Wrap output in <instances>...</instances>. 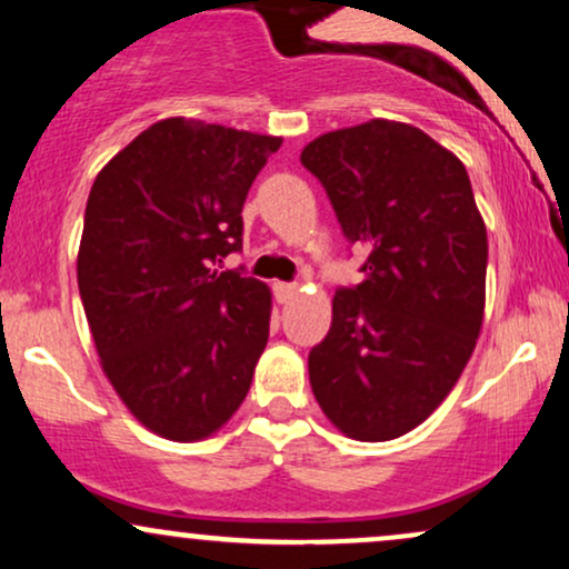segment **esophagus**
Wrapping results in <instances>:
<instances>
[{
    "label": "esophagus",
    "mask_w": 569,
    "mask_h": 569,
    "mask_svg": "<svg viewBox=\"0 0 569 569\" xmlns=\"http://www.w3.org/2000/svg\"><path fill=\"white\" fill-rule=\"evenodd\" d=\"M272 291H276V299L280 305H289L291 299L299 293V286L297 283H283V280H278V283H272Z\"/></svg>",
    "instance_id": "esophagus-1"
}]
</instances>
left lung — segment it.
Returning <instances> with one entry per match:
<instances>
[{"label": "left lung", "instance_id": "8db88e82", "mask_svg": "<svg viewBox=\"0 0 569 569\" xmlns=\"http://www.w3.org/2000/svg\"><path fill=\"white\" fill-rule=\"evenodd\" d=\"M342 232L367 251L310 350V385L331 426L390 441L433 415L460 380L487 299V227L457 154L420 128L369 120L299 154Z\"/></svg>", "mask_w": 569, "mask_h": 569}]
</instances>
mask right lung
Segmentation results:
<instances>
[{
    "label": "right lung",
    "mask_w": 569,
    "mask_h": 569,
    "mask_svg": "<svg viewBox=\"0 0 569 569\" xmlns=\"http://www.w3.org/2000/svg\"><path fill=\"white\" fill-rule=\"evenodd\" d=\"M280 143L168 117L90 189L77 253L84 316L114 393L162 439H208L251 388L272 293L217 264L243 243L246 194Z\"/></svg>",
    "instance_id": "1"
}]
</instances>
